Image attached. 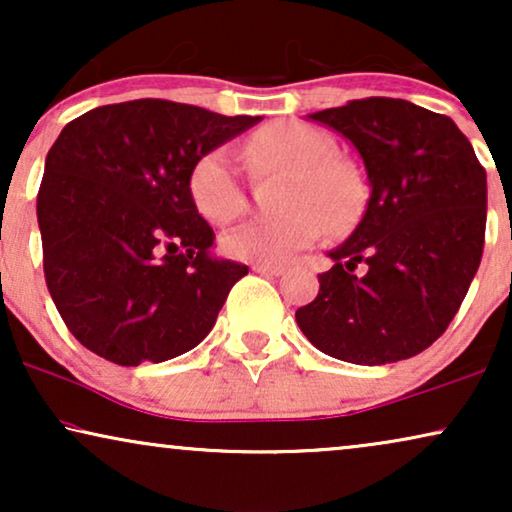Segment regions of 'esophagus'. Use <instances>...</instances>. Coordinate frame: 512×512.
Instances as JSON below:
<instances>
[{"label":"esophagus","mask_w":512,"mask_h":512,"mask_svg":"<svg viewBox=\"0 0 512 512\" xmlns=\"http://www.w3.org/2000/svg\"><path fill=\"white\" fill-rule=\"evenodd\" d=\"M251 270L258 272V275L277 277V275H282L286 268H284L282 263H254V265H251Z\"/></svg>","instance_id":"esophagus-1"}]
</instances>
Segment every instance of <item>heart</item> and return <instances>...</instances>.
<instances>
[{"instance_id":"obj_1","label":"heart","mask_w":512,"mask_h":512,"mask_svg":"<svg viewBox=\"0 0 512 512\" xmlns=\"http://www.w3.org/2000/svg\"><path fill=\"white\" fill-rule=\"evenodd\" d=\"M256 167L289 174L284 184V214L242 223L223 237L233 258L249 263H282L296 251L321 240L328 230L342 233L359 221L366 205L361 172L335 158L326 132L296 121L265 125L244 144ZM193 205L212 223H228L244 209V186L230 146L207 151L188 177Z\"/></svg>"}]
</instances>
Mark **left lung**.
I'll return each instance as SVG.
<instances>
[{
	"mask_svg": "<svg viewBox=\"0 0 512 512\" xmlns=\"http://www.w3.org/2000/svg\"><path fill=\"white\" fill-rule=\"evenodd\" d=\"M354 144L370 200L333 268L300 307L305 338L333 359L384 366L431 347L478 272L487 174L452 118L394 97L310 114ZM363 264L367 268L356 273Z\"/></svg>",
	"mask_w": 512,
	"mask_h": 512,
	"instance_id": "obj_1",
	"label": "left lung"
}]
</instances>
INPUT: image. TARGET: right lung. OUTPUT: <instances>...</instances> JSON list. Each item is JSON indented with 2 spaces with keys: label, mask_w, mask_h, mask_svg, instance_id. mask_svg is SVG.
I'll return each mask as SVG.
<instances>
[{
  "label": "right lung",
  "mask_w": 512,
  "mask_h": 512,
  "mask_svg": "<svg viewBox=\"0 0 512 512\" xmlns=\"http://www.w3.org/2000/svg\"><path fill=\"white\" fill-rule=\"evenodd\" d=\"M261 116L132 100L62 128L37 195L48 291L69 333L118 366L200 345L242 263L212 256L188 191L195 160Z\"/></svg>",
  "instance_id": "1"
}]
</instances>
